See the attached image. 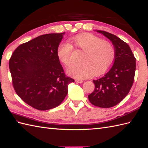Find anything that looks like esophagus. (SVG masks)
Listing matches in <instances>:
<instances>
[{
  "instance_id": "esophagus-1",
  "label": "esophagus",
  "mask_w": 148,
  "mask_h": 148,
  "mask_svg": "<svg viewBox=\"0 0 148 148\" xmlns=\"http://www.w3.org/2000/svg\"><path fill=\"white\" fill-rule=\"evenodd\" d=\"M75 82H76V83H81L83 82V81L81 80V79H77L75 80Z\"/></svg>"
}]
</instances>
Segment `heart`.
<instances>
[{
    "mask_svg": "<svg viewBox=\"0 0 148 148\" xmlns=\"http://www.w3.org/2000/svg\"><path fill=\"white\" fill-rule=\"evenodd\" d=\"M72 42L84 52L81 64L71 65L67 74L77 79H86L104 73L114 62L115 51L111 43L92 34H81L72 39ZM72 47L67 42L60 44L56 55L65 66L70 65Z\"/></svg>",
    "mask_w": 148,
    "mask_h": 148,
    "instance_id": "b5f03b06",
    "label": "heart"
}]
</instances>
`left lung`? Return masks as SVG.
<instances>
[{
    "label": "left lung",
    "instance_id": "8db88e82",
    "mask_svg": "<svg viewBox=\"0 0 148 148\" xmlns=\"http://www.w3.org/2000/svg\"><path fill=\"white\" fill-rule=\"evenodd\" d=\"M96 31L112 42L115 58L104 76L93 81L95 90L88 95V99L94 106L109 108L122 101L129 93L134 80L136 58L129 46L119 37L105 31Z\"/></svg>",
    "mask_w": 148,
    "mask_h": 148
}]
</instances>
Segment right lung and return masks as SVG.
<instances>
[{
	"instance_id": "obj_1",
	"label": "right lung",
	"mask_w": 148,
	"mask_h": 148,
	"mask_svg": "<svg viewBox=\"0 0 148 148\" xmlns=\"http://www.w3.org/2000/svg\"><path fill=\"white\" fill-rule=\"evenodd\" d=\"M65 32L48 34L22 44L9 60L12 85L21 100L46 111L59 106L74 82L67 77L56 55Z\"/></svg>"
}]
</instances>
